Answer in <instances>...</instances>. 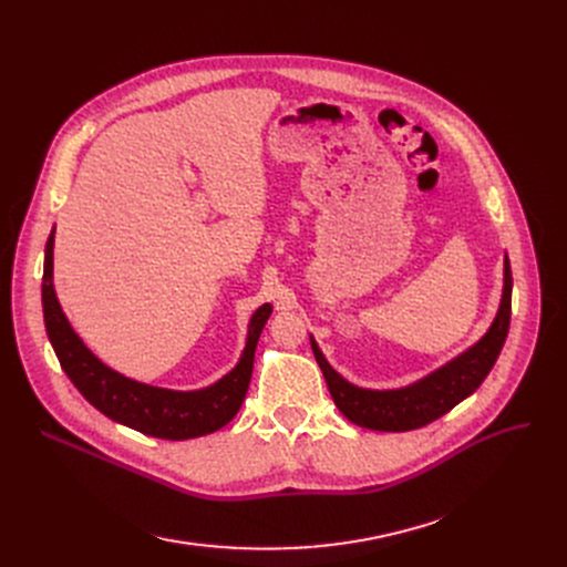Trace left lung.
<instances>
[{
    "label": "left lung",
    "instance_id": "obj_1",
    "mask_svg": "<svg viewBox=\"0 0 567 567\" xmlns=\"http://www.w3.org/2000/svg\"><path fill=\"white\" fill-rule=\"evenodd\" d=\"M511 299H513V276L511 261H503V293L498 312L489 326V331L468 347L464 353L451 363L441 365L432 374L419 379L415 383L404 385V389L391 391H372L353 385L342 374H338L329 361L323 359L321 349L310 336V344L315 359L323 372L326 383H329L331 398L336 406L342 411L344 419L351 423L377 430V432H409L430 425L441 419L462 400H466L475 389L485 381L489 370L494 368L498 353L503 349L505 338L511 329Z\"/></svg>",
    "mask_w": 567,
    "mask_h": 567
}]
</instances>
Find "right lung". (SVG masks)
I'll use <instances>...</instances> for the list:
<instances>
[{"label":"right lung","instance_id":"add662e5","mask_svg":"<svg viewBox=\"0 0 567 567\" xmlns=\"http://www.w3.org/2000/svg\"><path fill=\"white\" fill-rule=\"evenodd\" d=\"M52 250L54 229L48 236L43 261L41 296L45 331L59 363H62L64 372L89 404H94L114 423H122L142 434L169 441L212 434L234 419L248 393L257 340L261 336L266 319L274 312L271 303H264L250 317L241 359H238L236 368L229 370L223 379L199 391L158 389V385L128 379L122 372L107 368L101 359H96L92 349H86V344L73 331V326L69 323L62 306L56 301L52 285Z\"/></svg>","mask_w":567,"mask_h":567}]
</instances>
